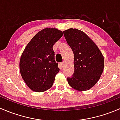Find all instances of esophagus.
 I'll list each match as a JSON object with an SVG mask.
<instances>
[{"mask_svg": "<svg viewBox=\"0 0 120 120\" xmlns=\"http://www.w3.org/2000/svg\"><path fill=\"white\" fill-rule=\"evenodd\" d=\"M64 64H65V62H64V61H63V62L61 63V66H62V67H64Z\"/></svg>", "mask_w": 120, "mask_h": 120, "instance_id": "esophagus-1", "label": "esophagus"}]
</instances>
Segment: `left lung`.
<instances>
[{
    "label": "left lung",
    "instance_id": "left-lung-1",
    "mask_svg": "<svg viewBox=\"0 0 120 120\" xmlns=\"http://www.w3.org/2000/svg\"><path fill=\"white\" fill-rule=\"evenodd\" d=\"M63 34L74 56V72L67 78L69 85L79 91L89 90L97 83L103 71V56L83 31L70 28Z\"/></svg>",
    "mask_w": 120,
    "mask_h": 120
}]
</instances>
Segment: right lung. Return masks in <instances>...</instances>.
<instances>
[{
	"label": "right lung",
	"mask_w": 120,
	"mask_h": 120,
	"mask_svg": "<svg viewBox=\"0 0 120 120\" xmlns=\"http://www.w3.org/2000/svg\"><path fill=\"white\" fill-rule=\"evenodd\" d=\"M62 36L61 31L46 28L32 38L21 54L20 73L33 91L42 92L52 86L60 70L54 60L53 46Z\"/></svg>",
	"instance_id": "1"
}]
</instances>
